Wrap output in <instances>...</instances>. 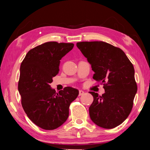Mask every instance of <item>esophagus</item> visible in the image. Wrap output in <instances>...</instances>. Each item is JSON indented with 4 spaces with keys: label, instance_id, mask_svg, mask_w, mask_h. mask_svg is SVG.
I'll list each match as a JSON object with an SVG mask.
<instances>
[{
    "label": "esophagus",
    "instance_id": "34e87169",
    "mask_svg": "<svg viewBox=\"0 0 150 150\" xmlns=\"http://www.w3.org/2000/svg\"><path fill=\"white\" fill-rule=\"evenodd\" d=\"M83 94H84V91H82V90H79V96H81L83 95Z\"/></svg>",
    "mask_w": 150,
    "mask_h": 150
}]
</instances>
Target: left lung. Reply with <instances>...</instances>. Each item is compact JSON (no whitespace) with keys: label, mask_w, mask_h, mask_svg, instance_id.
Listing matches in <instances>:
<instances>
[{"label":"left lung","mask_w":150,"mask_h":150,"mask_svg":"<svg viewBox=\"0 0 150 150\" xmlns=\"http://www.w3.org/2000/svg\"><path fill=\"white\" fill-rule=\"evenodd\" d=\"M77 48L94 71L93 79L104 83L105 93L90 91L93 101L89 117L98 126L112 129L127 119L137 91L135 70L121 49L104 42H81Z\"/></svg>","instance_id":"left-lung-1"}]
</instances>
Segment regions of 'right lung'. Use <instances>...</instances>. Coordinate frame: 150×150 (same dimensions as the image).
Wrapping results in <instances>:
<instances>
[{
  "instance_id": "add662e5",
  "label": "right lung",
  "mask_w": 150,
  "mask_h": 150,
  "mask_svg": "<svg viewBox=\"0 0 150 150\" xmlns=\"http://www.w3.org/2000/svg\"><path fill=\"white\" fill-rule=\"evenodd\" d=\"M73 43L48 42L29 51L20 67L18 90L28 118L40 128L53 130L69 117V106L79 95L78 89L66 87L56 93L50 88L59 71L60 60L72 50Z\"/></svg>"
}]
</instances>
